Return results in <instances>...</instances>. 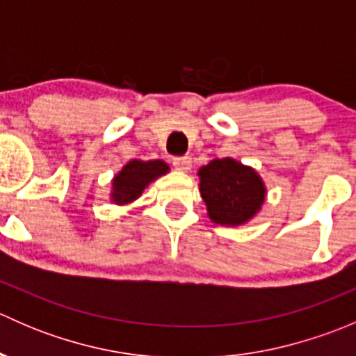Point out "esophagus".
Segmentation results:
<instances>
[{
  "mask_svg": "<svg viewBox=\"0 0 356 356\" xmlns=\"http://www.w3.org/2000/svg\"><path fill=\"white\" fill-rule=\"evenodd\" d=\"M174 167L181 172H188L189 168H191V158L189 156L174 158Z\"/></svg>",
  "mask_w": 356,
  "mask_h": 356,
  "instance_id": "1",
  "label": "esophagus"
}]
</instances>
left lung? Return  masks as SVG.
<instances>
[{"label":"left lung","instance_id":"left-lung-1","mask_svg":"<svg viewBox=\"0 0 356 356\" xmlns=\"http://www.w3.org/2000/svg\"><path fill=\"white\" fill-rule=\"evenodd\" d=\"M198 175L201 198L215 224L236 227L260 211L267 189L251 167L234 158H215L200 168Z\"/></svg>","mask_w":356,"mask_h":356}]
</instances>
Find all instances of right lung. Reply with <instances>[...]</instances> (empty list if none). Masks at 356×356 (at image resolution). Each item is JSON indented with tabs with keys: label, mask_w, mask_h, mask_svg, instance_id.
<instances>
[{
	"label": "right lung",
	"mask_w": 356,
	"mask_h": 356,
	"mask_svg": "<svg viewBox=\"0 0 356 356\" xmlns=\"http://www.w3.org/2000/svg\"><path fill=\"white\" fill-rule=\"evenodd\" d=\"M168 172V165L161 160H131L111 181V201L127 204L143 195L146 186Z\"/></svg>",
	"instance_id": "1"
}]
</instances>
